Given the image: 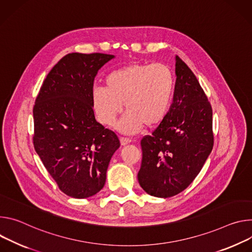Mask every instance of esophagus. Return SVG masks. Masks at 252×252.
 I'll return each mask as SVG.
<instances>
[{
    "label": "esophagus",
    "instance_id": "esophagus-1",
    "mask_svg": "<svg viewBox=\"0 0 252 252\" xmlns=\"http://www.w3.org/2000/svg\"><path fill=\"white\" fill-rule=\"evenodd\" d=\"M120 142H121V145H122V146H125V145L131 143V140H130V139H128V138L121 137V138H120Z\"/></svg>",
    "mask_w": 252,
    "mask_h": 252
}]
</instances>
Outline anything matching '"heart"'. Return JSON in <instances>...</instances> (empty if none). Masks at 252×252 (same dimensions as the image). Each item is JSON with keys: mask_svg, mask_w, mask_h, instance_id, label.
Returning a JSON list of instances; mask_svg holds the SVG:
<instances>
[{"mask_svg": "<svg viewBox=\"0 0 252 252\" xmlns=\"http://www.w3.org/2000/svg\"><path fill=\"white\" fill-rule=\"evenodd\" d=\"M174 91L171 69L161 63L137 62L108 74L104 88L92 91V105L98 120L113 126L123 109L128 111L119 130L135 134L144 125L155 128L165 119Z\"/></svg>", "mask_w": 252, "mask_h": 252, "instance_id": "1", "label": "heart"}]
</instances>
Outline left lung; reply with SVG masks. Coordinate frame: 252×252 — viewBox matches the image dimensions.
<instances>
[{"mask_svg": "<svg viewBox=\"0 0 252 252\" xmlns=\"http://www.w3.org/2000/svg\"><path fill=\"white\" fill-rule=\"evenodd\" d=\"M173 103L163 122L141 139L140 186L152 196L168 198L195 179L213 143L212 108L190 68L176 56Z\"/></svg>", "mask_w": 252, "mask_h": 252, "instance_id": "obj_1", "label": "left lung"}]
</instances>
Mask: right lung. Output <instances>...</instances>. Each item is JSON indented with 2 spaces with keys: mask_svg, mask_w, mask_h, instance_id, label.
Instances as JSON below:
<instances>
[{
  "mask_svg": "<svg viewBox=\"0 0 252 252\" xmlns=\"http://www.w3.org/2000/svg\"><path fill=\"white\" fill-rule=\"evenodd\" d=\"M113 55L68 54L56 64L40 88L33 108L34 148L59 189L87 198L105 184L117 135L96 121L92 105L98 70Z\"/></svg>",
  "mask_w": 252,
  "mask_h": 252,
  "instance_id": "add662e5",
  "label": "right lung"
}]
</instances>
